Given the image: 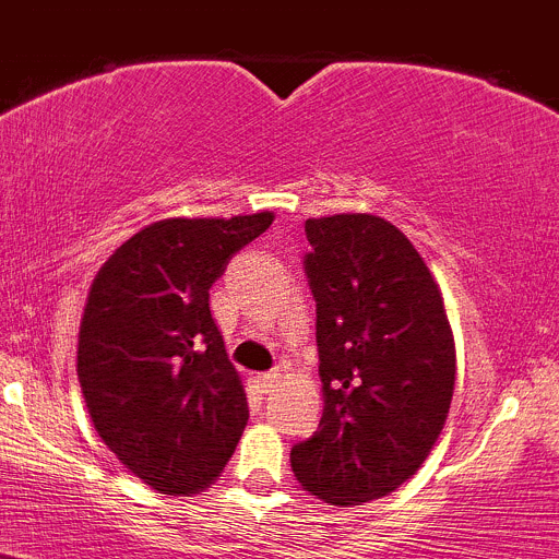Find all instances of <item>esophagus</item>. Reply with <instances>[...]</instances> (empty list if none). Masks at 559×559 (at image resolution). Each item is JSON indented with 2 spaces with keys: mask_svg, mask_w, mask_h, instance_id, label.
<instances>
[{
  "mask_svg": "<svg viewBox=\"0 0 559 559\" xmlns=\"http://www.w3.org/2000/svg\"><path fill=\"white\" fill-rule=\"evenodd\" d=\"M280 379H282L280 368H272V371L261 373V377H258V382H261L263 393H274V388H277V384H280Z\"/></svg>",
  "mask_w": 559,
  "mask_h": 559,
  "instance_id": "obj_1",
  "label": "esophagus"
}]
</instances>
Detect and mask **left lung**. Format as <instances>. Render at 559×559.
<instances>
[{"mask_svg": "<svg viewBox=\"0 0 559 559\" xmlns=\"http://www.w3.org/2000/svg\"><path fill=\"white\" fill-rule=\"evenodd\" d=\"M304 231L325 408L290 465L325 503L360 506L404 485L439 439L454 338L439 285L399 228L373 215H331Z\"/></svg>", "mask_w": 559, "mask_h": 559, "instance_id": "1", "label": "left lung"}]
</instances>
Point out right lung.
Wrapping results in <instances>:
<instances>
[{"instance_id": "add662e5", "label": "right lung", "mask_w": 559, "mask_h": 559, "mask_svg": "<svg viewBox=\"0 0 559 559\" xmlns=\"http://www.w3.org/2000/svg\"><path fill=\"white\" fill-rule=\"evenodd\" d=\"M272 221L258 212L153 223L91 285L78 347L85 406L109 452L153 490L199 492L237 450L250 406L210 287Z\"/></svg>"}]
</instances>
